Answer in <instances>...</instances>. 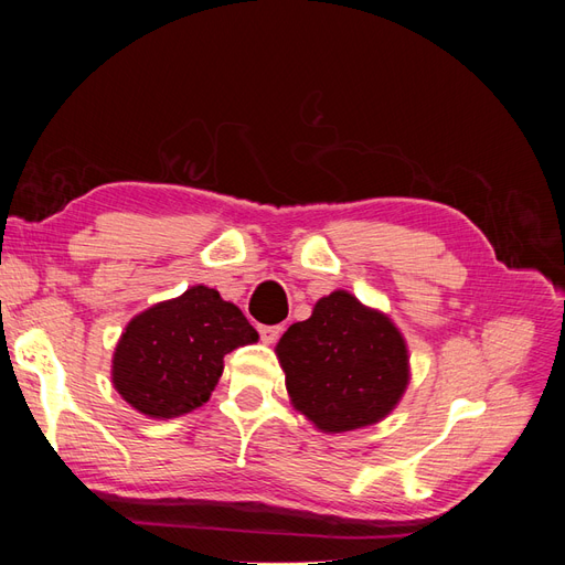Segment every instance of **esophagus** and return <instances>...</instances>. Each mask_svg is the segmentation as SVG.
Returning a JSON list of instances; mask_svg holds the SVG:
<instances>
[{"label": "esophagus", "mask_w": 565, "mask_h": 565, "mask_svg": "<svg viewBox=\"0 0 565 565\" xmlns=\"http://www.w3.org/2000/svg\"><path fill=\"white\" fill-rule=\"evenodd\" d=\"M256 330H259V334H262L266 344H273V341H276L282 334V324H259Z\"/></svg>", "instance_id": "1"}]
</instances>
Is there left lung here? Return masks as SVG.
<instances>
[{
  "mask_svg": "<svg viewBox=\"0 0 565 565\" xmlns=\"http://www.w3.org/2000/svg\"><path fill=\"white\" fill-rule=\"evenodd\" d=\"M276 351L295 407L332 434L386 417L409 377L401 332L349 292L322 297L309 320L289 324Z\"/></svg>",
  "mask_w": 565,
  "mask_h": 565,
  "instance_id": "8db88e82",
  "label": "left lung"
}]
</instances>
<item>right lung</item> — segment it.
I'll list each match as a JSON object with an SVG mask.
<instances>
[{
    "label": "right lung",
    "mask_w": 565,
    "mask_h": 565,
    "mask_svg": "<svg viewBox=\"0 0 565 565\" xmlns=\"http://www.w3.org/2000/svg\"><path fill=\"white\" fill-rule=\"evenodd\" d=\"M256 339L237 306L198 285L127 324L113 358V384L139 413L179 417L210 401L224 355Z\"/></svg>",
    "instance_id": "right-lung-1"
}]
</instances>
